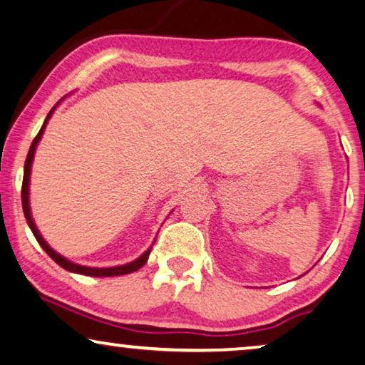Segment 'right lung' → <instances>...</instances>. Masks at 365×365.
I'll return each mask as SVG.
<instances>
[{
    "label": "right lung",
    "instance_id": "1",
    "mask_svg": "<svg viewBox=\"0 0 365 365\" xmlns=\"http://www.w3.org/2000/svg\"><path fill=\"white\" fill-rule=\"evenodd\" d=\"M59 104V103H58ZM58 104L54 106L51 111L48 113L46 119H44L41 129H39L38 136L33 139L31 143V148H29L28 151V156H26V163H24V176H23V187H21V202H23V212H24V217H26V222L29 229H31L34 237H36V241L39 242V246H41L44 251L49 257L53 259L54 262L59 264L63 269H66L69 272H76V274H83V276H91V277H114V276H123V274H131L134 271H138V269H141L144 264H146L148 257H149V252H151L153 246L148 249V251H144L141 256L138 259H134L133 262H128V264H123V266H114V267H88V266H79L76 262H71L68 261L66 257H63L61 254H58L54 249L49 246V244L44 241L41 232L38 231L36 224L33 221V216H31V207H29V178H31V164H33V159H34V153H36V146L38 143L41 141L43 138V133L44 129H46V124L49 121V118L53 116L54 109L58 108Z\"/></svg>",
    "mask_w": 365,
    "mask_h": 365
}]
</instances>
